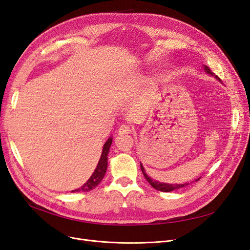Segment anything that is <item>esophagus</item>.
Returning <instances> with one entry per match:
<instances>
[{
	"mask_svg": "<svg viewBox=\"0 0 250 250\" xmlns=\"http://www.w3.org/2000/svg\"><path fill=\"white\" fill-rule=\"evenodd\" d=\"M132 132L131 127L129 125H122L120 126V128L118 129V133L120 135H125V134H129Z\"/></svg>",
	"mask_w": 250,
	"mask_h": 250,
	"instance_id": "obj_1",
	"label": "esophagus"
}]
</instances>
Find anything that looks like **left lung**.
<instances>
[{
  "instance_id": "1",
  "label": "left lung",
  "mask_w": 250,
  "mask_h": 250,
  "mask_svg": "<svg viewBox=\"0 0 250 250\" xmlns=\"http://www.w3.org/2000/svg\"><path fill=\"white\" fill-rule=\"evenodd\" d=\"M203 69H204V71H206L208 74L211 75V76H215L214 73H211V71L208 69V67L207 65H203ZM215 78H216L217 80L220 81V79H219L217 76H215ZM141 169H142V172H143V174H144V176H145L146 180H147L148 183H149L151 186H152L154 188H156L157 191H162V192H172V191H174V190H178V188H184V187H186V186L188 185V183H187V184H183V185H181V184H179V185H177V184H176V185H172V184L160 183V181L154 180V179H152L150 176L147 175V173H146L145 169H144V166H143L142 164H141ZM199 179H200V177L196 179L195 181H198Z\"/></svg>"
}]
</instances>
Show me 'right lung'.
I'll return each instance as SVG.
<instances>
[{"instance_id": "right-lung-1", "label": "right lung", "mask_w": 250, "mask_h": 250, "mask_svg": "<svg viewBox=\"0 0 250 250\" xmlns=\"http://www.w3.org/2000/svg\"><path fill=\"white\" fill-rule=\"evenodd\" d=\"M111 143H112V138H109L106 141V143L104 144L100 160L98 162V165L94 173L92 174V176L88 178V180L81 188H76V190H73L72 192L74 193L88 192L90 190H93V188H95L101 183V180L103 179L105 173H106V170H107V155L109 153V148L111 146Z\"/></svg>"}]
</instances>
